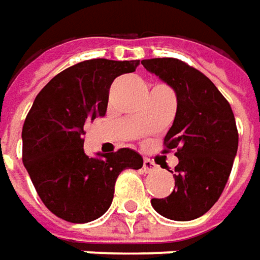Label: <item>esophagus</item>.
Segmentation results:
<instances>
[{"mask_svg": "<svg viewBox=\"0 0 260 260\" xmlns=\"http://www.w3.org/2000/svg\"><path fill=\"white\" fill-rule=\"evenodd\" d=\"M158 167H156V164L151 159H144V171L145 172H152V171H156Z\"/></svg>", "mask_w": 260, "mask_h": 260, "instance_id": "esophagus-1", "label": "esophagus"}]
</instances>
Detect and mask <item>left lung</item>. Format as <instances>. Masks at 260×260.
I'll use <instances>...</instances> for the list:
<instances>
[{"mask_svg": "<svg viewBox=\"0 0 260 260\" xmlns=\"http://www.w3.org/2000/svg\"><path fill=\"white\" fill-rule=\"evenodd\" d=\"M176 92L174 125L162 153L175 149V189L153 198V209L172 220H192L211 209L225 189L238 151V128L226 98L201 71L176 58L142 61Z\"/></svg>", "mask_w": 260, "mask_h": 260, "instance_id": "left-lung-1", "label": "left lung"}]
</instances>
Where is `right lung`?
I'll use <instances>...</instances> for the list:
<instances>
[{
	"label": "right lung",
	"instance_id": "1",
	"mask_svg": "<svg viewBox=\"0 0 260 260\" xmlns=\"http://www.w3.org/2000/svg\"><path fill=\"white\" fill-rule=\"evenodd\" d=\"M139 59H88L63 70L37 95L22 126V162L38 197L58 218L86 223L112 204L123 169H139L142 156L129 148L89 158L84 125L107 112L109 88Z\"/></svg>",
	"mask_w": 260,
	"mask_h": 260
}]
</instances>
